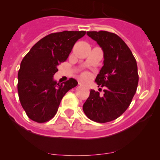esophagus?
<instances>
[{"mask_svg": "<svg viewBox=\"0 0 160 160\" xmlns=\"http://www.w3.org/2000/svg\"><path fill=\"white\" fill-rule=\"evenodd\" d=\"M79 85H80V86H84V84L82 83H80V82H79Z\"/></svg>", "mask_w": 160, "mask_h": 160, "instance_id": "1", "label": "esophagus"}]
</instances>
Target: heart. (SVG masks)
<instances>
[{
	"instance_id": "b5f03b06",
	"label": "heart",
	"mask_w": 160,
	"mask_h": 160,
	"mask_svg": "<svg viewBox=\"0 0 160 160\" xmlns=\"http://www.w3.org/2000/svg\"><path fill=\"white\" fill-rule=\"evenodd\" d=\"M88 77H89V73H88V72H83V73H82V75H81V77L83 79L88 78Z\"/></svg>"
}]
</instances>
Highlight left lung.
Returning a JSON list of instances; mask_svg holds the SVG:
<instances>
[{
	"label": "left lung",
	"mask_w": 160,
	"mask_h": 160,
	"mask_svg": "<svg viewBox=\"0 0 160 160\" xmlns=\"http://www.w3.org/2000/svg\"><path fill=\"white\" fill-rule=\"evenodd\" d=\"M87 34L104 52V66L95 82L104 88V93L101 96L90 90L83 110L90 120L105 123L120 117L129 107L138 83L137 62L128 46L116 34L106 31Z\"/></svg>",
	"instance_id": "obj_1"
}]
</instances>
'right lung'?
<instances>
[{
    "instance_id": "add662e5",
    "label": "right lung",
    "mask_w": 160,
    "mask_h": 160,
    "mask_svg": "<svg viewBox=\"0 0 160 160\" xmlns=\"http://www.w3.org/2000/svg\"><path fill=\"white\" fill-rule=\"evenodd\" d=\"M84 31H64L46 35L35 43L23 58L18 74L21 104L30 119L43 123L52 118L61 100L78 83L70 78L57 83L53 76L67 59L74 44Z\"/></svg>"
}]
</instances>
